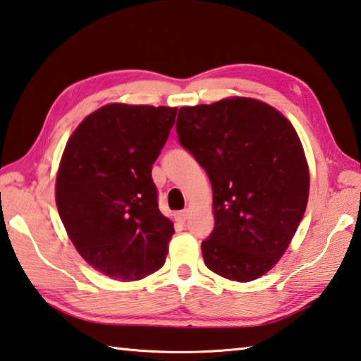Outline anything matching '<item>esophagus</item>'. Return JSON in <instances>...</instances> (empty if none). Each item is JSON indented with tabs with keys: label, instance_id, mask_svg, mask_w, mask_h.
<instances>
[{
	"label": "esophagus",
	"instance_id": "obj_1",
	"mask_svg": "<svg viewBox=\"0 0 361 361\" xmlns=\"http://www.w3.org/2000/svg\"><path fill=\"white\" fill-rule=\"evenodd\" d=\"M188 216H189V211L188 209H185V211H180V213H176L175 214V219L178 222H181V224H185L186 222V219H188Z\"/></svg>",
	"mask_w": 361,
	"mask_h": 361
}]
</instances>
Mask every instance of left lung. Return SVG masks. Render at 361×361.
<instances>
[{
    "instance_id": "obj_1",
    "label": "left lung",
    "mask_w": 361,
    "mask_h": 361,
    "mask_svg": "<svg viewBox=\"0 0 361 361\" xmlns=\"http://www.w3.org/2000/svg\"><path fill=\"white\" fill-rule=\"evenodd\" d=\"M176 134L213 188L204 264L235 281L264 275L288 249L308 202V164L294 126L269 104L233 97L180 108Z\"/></svg>"
}]
</instances>
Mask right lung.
<instances>
[{
    "instance_id": "right-lung-1",
    "label": "right lung",
    "mask_w": 361,
    "mask_h": 361,
    "mask_svg": "<svg viewBox=\"0 0 361 361\" xmlns=\"http://www.w3.org/2000/svg\"><path fill=\"white\" fill-rule=\"evenodd\" d=\"M176 108L112 103L78 125L62 153L56 204L78 253L120 281L161 269L172 221L161 214L152 166Z\"/></svg>"
}]
</instances>
